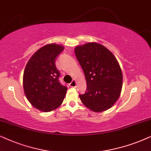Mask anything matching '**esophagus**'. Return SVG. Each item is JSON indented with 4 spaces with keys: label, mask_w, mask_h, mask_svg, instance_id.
Instances as JSON below:
<instances>
[{
    "label": "esophagus",
    "mask_w": 151,
    "mask_h": 151,
    "mask_svg": "<svg viewBox=\"0 0 151 151\" xmlns=\"http://www.w3.org/2000/svg\"><path fill=\"white\" fill-rule=\"evenodd\" d=\"M76 86H77V81L75 80H72V81L70 83V86H71V87H76Z\"/></svg>",
    "instance_id": "obj_1"
}]
</instances>
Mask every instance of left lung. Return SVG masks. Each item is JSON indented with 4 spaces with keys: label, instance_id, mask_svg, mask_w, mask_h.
<instances>
[{
    "label": "left lung",
    "instance_id": "left-lung-1",
    "mask_svg": "<svg viewBox=\"0 0 151 151\" xmlns=\"http://www.w3.org/2000/svg\"><path fill=\"white\" fill-rule=\"evenodd\" d=\"M83 70L87 90L79 94L82 103L94 112L111 108L119 97L122 72L117 60L110 50L96 43H88L74 49Z\"/></svg>",
    "mask_w": 151,
    "mask_h": 151
}]
</instances>
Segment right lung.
<instances>
[{
  "label": "right lung",
  "instance_id": "right-lung-1",
  "mask_svg": "<svg viewBox=\"0 0 151 151\" xmlns=\"http://www.w3.org/2000/svg\"><path fill=\"white\" fill-rule=\"evenodd\" d=\"M64 49L52 43L35 52L26 65L23 73V89L28 101L43 112L59 107L65 97L67 87L59 81L60 72L55 60Z\"/></svg>",
  "mask_w": 151,
  "mask_h": 151
}]
</instances>
